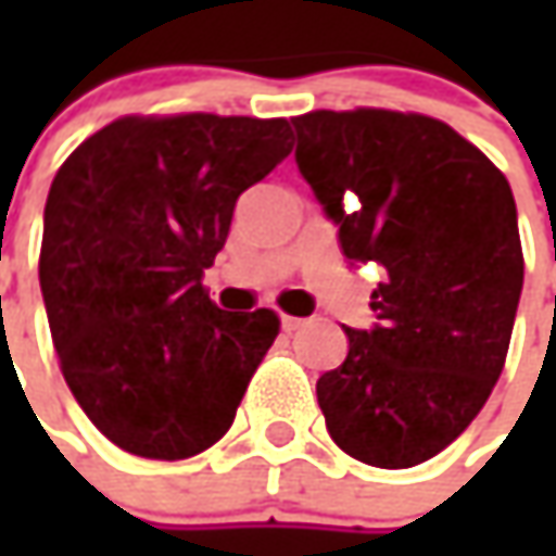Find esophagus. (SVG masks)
I'll use <instances>...</instances> for the list:
<instances>
[{"mask_svg":"<svg viewBox=\"0 0 556 556\" xmlns=\"http://www.w3.org/2000/svg\"><path fill=\"white\" fill-rule=\"evenodd\" d=\"M303 328V318H293V315H281V331H300Z\"/></svg>","mask_w":556,"mask_h":556,"instance_id":"obj_1","label":"esophagus"}]
</instances>
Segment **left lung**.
I'll use <instances>...</instances> for the list:
<instances>
[{
    "label": "left lung",
    "instance_id": "left-lung-1",
    "mask_svg": "<svg viewBox=\"0 0 556 556\" xmlns=\"http://www.w3.org/2000/svg\"><path fill=\"white\" fill-rule=\"evenodd\" d=\"M296 166L350 266L387 271L377 325L315 383L331 439L402 470L439 455L498 383L523 290L517 203L502 169L442 119L399 111L293 117Z\"/></svg>",
    "mask_w": 556,
    "mask_h": 556
}]
</instances>
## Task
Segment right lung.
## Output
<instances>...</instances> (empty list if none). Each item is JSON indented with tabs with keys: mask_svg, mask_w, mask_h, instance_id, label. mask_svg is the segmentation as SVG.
Masks as SVG:
<instances>
[{
	"mask_svg": "<svg viewBox=\"0 0 556 556\" xmlns=\"http://www.w3.org/2000/svg\"><path fill=\"white\" fill-rule=\"evenodd\" d=\"M290 148L281 117H123L58 169L39 288L71 393L123 452L182 460L228 433L278 315L219 309L203 268Z\"/></svg>",
	"mask_w": 556,
	"mask_h": 556,
	"instance_id": "obj_1",
	"label": "right lung"
}]
</instances>
